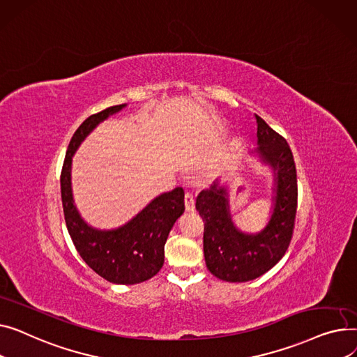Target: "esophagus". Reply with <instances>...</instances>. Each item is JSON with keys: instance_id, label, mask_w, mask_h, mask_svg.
<instances>
[{"instance_id": "obj_1", "label": "esophagus", "mask_w": 357, "mask_h": 357, "mask_svg": "<svg viewBox=\"0 0 357 357\" xmlns=\"http://www.w3.org/2000/svg\"><path fill=\"white\" fill-rule=\"evenodd\" d=\"M184 204H185V211L187 212H193L195 211V197L192 193H185L184 196Z\"/></svg>"}]
</instances>
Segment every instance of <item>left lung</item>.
I'll use <instances>...</instances> for the list:
<instances>
[{"label": "left lung", "instance_id": "obj_1", "mask_svg": "<svg viewBox=\"0 0 357 357\" xmlns=\"http://www.w3.org/2000/svg\"><path fill=\"white\" fill-rule=\"evenodd\" d=\"M257 154L274 172L272 213L258 234H243L230 216L227 190L219 181L202 190L196 208L204 222L203 250L207 269L227 282H246L265 274L285 255L297 213V170L284 137L258 115Z\"/></svg>", "mask_w": 357, "mask_h": 357}]
</instances>
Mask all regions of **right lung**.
Here are the masks:
<instances>
[{
  "label": "right lung",
  "instance_id": "add662e5",
  "mask_svg": "<svg viewBox=\"0 0 357 357\" xmlns=\"http://www.w3.org/2000/svg\"><path fill=\"white\" fill-rule=\"evenodd\" d=\"M127 105L93 114L73 134L60 174L63 212L73 245L82 259L98 275L112 284L132 285L153 278L164 264V245L176 220L184 212V190L176 187L162 193L128 223L112 230L89 226L77 212L72 195V157L96 125L119 112Z\"/></svg>",
  "mask_w": 357,
  "mask_h": 357
}]
</instances>
